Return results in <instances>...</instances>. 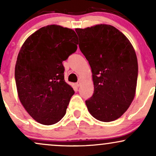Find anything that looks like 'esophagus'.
Segmentation results:
<instances>
[{"label":"esophagus","mask_w":156,"mask_h":156,"mask_svg":"<svg viewBox=\"0 0 156 156\" xmlns=\"http://www.w3.org/2000/svg\"><path fill=\"white\" fill-rule=\"evenodd\" d=\"M80 84H81V82L78 81V82L76 83V87H80Z\"/></svg>","instance_id":"34e87169"}]
</instances>
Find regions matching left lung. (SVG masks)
<instances>
[{"label":"left lung","instance_id":"obj_1","mask_svg":"<svg viewBox=\"0 0 156 156\" xmlns=\"http://www.w3.org/2000/svg\"><path fill=\"white\" fill-rule=\"evenodd\" d=\"M75 31L93 73L94 93L85 101L88 111L101 122L116 120L126 112L135 95L138 64L133 46L111 25Z\"/></svg>","mask_w":156,"mask_h":156}]
</instances>
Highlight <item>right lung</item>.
<instances>
[{
    "mask_svg": "<svg viewBox=\"0 0 156 156\" xmlns=\"http://www.w3.org/2000/svg\"><path fill=\"white\" fill-rule=\"evenodd\" d=\"M77 44L74 30L52 24L31 34L21 48L15 66L19 98L40 124H54L66 114L74 91L65 82L62 62Z\"/></svg>",
    "mask_w": 156,
    "mask_h": 156,
    "instance_id": "1",
    "label": "right lung"
}]
</instances>
